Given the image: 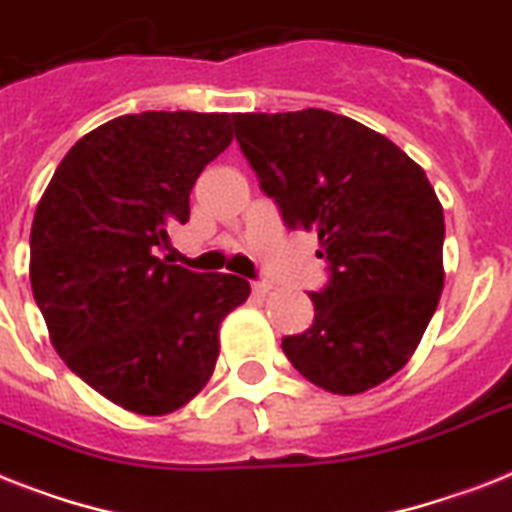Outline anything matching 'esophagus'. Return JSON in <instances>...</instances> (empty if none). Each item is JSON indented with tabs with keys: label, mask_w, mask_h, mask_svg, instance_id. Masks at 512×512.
<instances>
[{
	"label": "esophagus",
	"mask_w": 512,
	"mask_h": 512,
	"mask_svg": "<svg viewBox=\"0 0 512 512\" xmlns=\"http://www.w3.org/2000/svg\"><path fill=\"white\" fill-rule=\"evenodd\" d=\"M268 292H270L268 281H252V294H257V297H265Z\"/></svg>",
	"instance_id": "1"
}]
</instances>
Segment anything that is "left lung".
<instances>
[{"label":"left lung","mask_w":512,"mask_h":512,"mask_svg":"<svg viewBox=\"0 0 512 512\" xmlns=\"http://www.w3.org/2000/svg\"><path fill=\"white\" fill-rule=\"evenodd\" d=\"M239 149L286 228L315 231L328 265L313 326L281 350L307 381L360 394L410 360L444 286V213L397 144L328 110L234 115Z\"/></svg>","instance_id":"8db88e82"}]
</instances>
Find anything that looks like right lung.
<instances>
[{
    "label": "right lung",
    "mask_w": 512,
    "mask_h": 512,
    "mask_svg": "<svg viewBox=\"0 0 512 512\" xmlns=\"http://www.w3.org/2000/svg\"><path fill=\"white\" fill-rule=\"evenodd\" d=\"M231 139L226 112L120 115L76 141L33 215L31 289L54 350L131 413L186 405L213 373L220 321L249 297L247 278L157 257Z\"/></svg>",
    "instance_id": "add662e5"
}]
</instances>
